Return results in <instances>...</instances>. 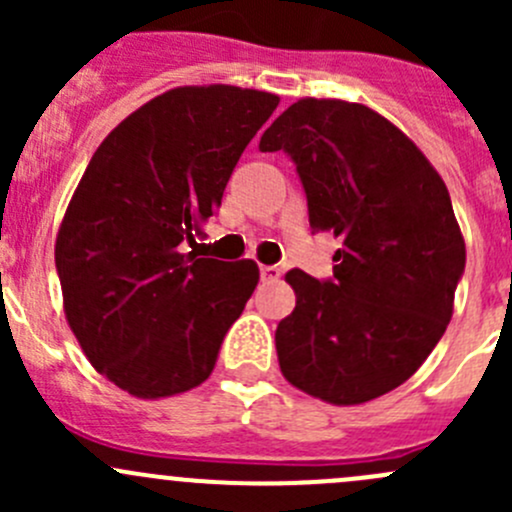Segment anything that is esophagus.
Returning <instances> with one entry per match:
<instances>
[{"instance_id": "34e87169", "label": "esophagus", "mask_w": 512, "mask_h": 512, "mask_svg": "<svg viewBox=\"0 0 512 512\" xmlns=\"http://www.w3.org/2000/svg\"><path fill=\"white\" fill-rule=\"evenodd\" d=\"M280 275H282V270L277 265H260L262 282H275V280H280Z\"/></svg>"}]
</instances>
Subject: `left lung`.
<instances>
[{"label": "left lung", "mask_w": 512, "mask_h": 512, "mask_svg": "<svg viewBox=\"0 0 512 512\" xmlns=\"http://www.w3.org/2000/svg\"><path fill=\"white\" fill-rule=\"evenodd\" d=\"M260 151L294 163L312 235L342 240L327 280L287 272L297 304L275 332L282 374L337 406L389 394L443 337L466 270L446 183L359 103L302 98L262 133Z\"/></svg>", "instance_id": "8db88e82"}]
</instances>
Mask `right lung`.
<instances>
[{
    "label": "right lung",
    "mask_w": 512,
    "mask_h": 512,
    "mask_svg": "<svg viewBox=\"0 0 512 512\" xmlns=\"http://www.w3.org/2000/svg\"><path fill=\"white\" fill-rule=\"evenodd\" d=\"M277 103L237 86L165 91L108 133L71 198L56 237L66 319L98 374L138 399L203 384L255 292L252 260L185 247Z\"/></svg>",
    "instance_id": "obj_1"
}]
</instances>
